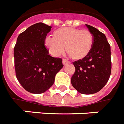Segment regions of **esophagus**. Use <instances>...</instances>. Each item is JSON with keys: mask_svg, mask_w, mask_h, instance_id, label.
Wrapping results in <instances>:
<instances>
[{"mask_svg": "<svg viewBox=\"0 0 124 124\" xmlns=\"http://www.w3.org/2000/svg\"><path fill=\"white\" fill-rule=\"evenodd\" d=\"M69 63H70V62H68V60H65V59H63V60H62V64H63V65H64V66H66V65L68 64Z\"/></svg>", "mask_w": 124, "mask_h": 124, "instance_id": "obj_1", "label": "esophagus"}]
</instances>
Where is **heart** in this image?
<instances>
[{
	"instance_id": "b5f03b06",
	"label": "heart",
	"mask_w": 124,
	"mask_h": 124,
	"mask_svg": "<svg viewBox=\"0 0 124 124\" xmlns=\"http://www.w3.org/2000/svg\"><path fill=\"white\" fill-rule=\"evenodd\" d=\"M44 46L54 56H59L64 51L74 60L85 58L93 46V36L89 31L79 28L67 27L54 31L53 38L47 36Z\"/></svg>"
}]
</instances>
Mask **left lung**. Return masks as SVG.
<instances>
[{
  "mask_svg": "<svg viewBox=\"0 0 124 124\" xmlns=\"http://www.w3.org/2000/svg\"><path fill=\"white\" fill-rule=\"evenodd\" d=\"M85 26L93 36V46L85 58L73 62L75 72L71 84L80 93L91 94L101 90L109 78L111 47L104 33L93 26Z\"/></svg>",
  "mask_w": 124,
  "mask_h": 124,
  "instance_id": "obj_1",
  "label": "left lung"
}]
</instances>
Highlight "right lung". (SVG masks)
I'll list each match as a JSON object with an SVG mask.
<instances>
[{
	"mask_svg": "<svg viewBox=\"0 0 124 124\" xmlns=\"http://www.w3.org/2000/svg\"><path fill=\"white\" fill-rule=\"evenodd\" d=\"M51 28L42 22L32 25L18 35L15 46L16 78L27 91L34 94L48 90L64 66L62 59L50 56L44 46Z\"/></svg>",
	"mask_w": 124,
	"mask_h": 124,
	"instance_id": "right-lung-1",
	"label": "right lung"
}]
</instances>
